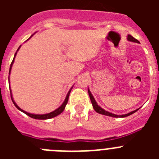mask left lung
Here are the masks:
<instances>
[{
	"label": "left lung",
	"mask_w": 159,
	"mask_h": 159,
	"mask_svg": "<svg viewBox=\"0 0 159 159\" xmlns=\"http://www.w3.org/2000/svg\"><path fill=\"white\" fill-rule=\"evenodd\" d=\"M127 40H128L129 41L135 42V43H139V42L138 40H136L135 38H134L132 36H130V35H128V36H127ZM88 94H89L90 99H91V102H92V106H93V108H94V109H95V111L97 112V113L101 114V115H104V116H111V117H116V118L121 117V118H124V117H127V116H130V115H132V114H133V113L136 112L138 110H139V109H136V110L130 112V113H128V114H125V115H122V116H118V115H115V114H112V113H111V112H108V111H107L103 110L102 108H101L99 106V105L97 104L96 101L95 100L93 95H92V93H91V92H90V91H89V89H88Z\"/></svg>",
	"instance_id": "8db88e82"
}]
</instances>
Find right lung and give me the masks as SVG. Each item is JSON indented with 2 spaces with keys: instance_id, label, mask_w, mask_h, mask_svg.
Returning <instances> with one entry per match:
<instances>
[{
  "instance_id": "obj_1",
  "label": "right lung",
  "mask_w": 159,
  "mask_h": 159,
  "mask_svg": "<svg viewBox=\"0 0 159 159\" xmlns=\"http://www.w3.org/2000/svg\"><path fill=\"white\" fill-rule=\"evenodd\" d=\"M20 47H19V48H20ZM19 48L17 49V51H18V50H19ZM17 51H16V52H17ZM16 52L15 53V56H14L13 60H12V63H11L10 68H9V74H10L11 68H12V64H13L14 59H15V57H16ZM71 90H70L69 92H68V93H67V96H66L65 100L64 101V102H63L62 105H61V106H60V107L57 108V110H55L54 111H52V112H50V113H48V114H43V115H35V114L28 113V112L25 111H23V110H22V109H20V108L19 107H18L17 105H16V102H14L13 99H12V92H11V98H12V102H13V104L15 105V106H16V107L17 108L18 110H20V111H22V112H24V113H25V114H26V115H27V116H29V117L32 118V119H52V118H54V117H56V116H59L60 114H61L63 111H64V108H65L66 105H67V101H68V97H69L70 92H71Z\"/></svg>"
}]
</instances>
